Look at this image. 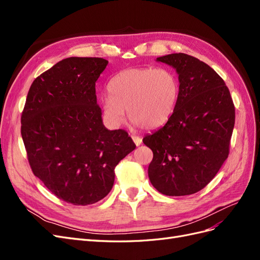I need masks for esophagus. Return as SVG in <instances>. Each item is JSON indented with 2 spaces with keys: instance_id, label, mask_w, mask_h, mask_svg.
<instances>
[{
  "instance_id": "esophagus-1",
  "label": "esophagus",
  "mask_w": 260,
  "mask_h": 260,
  "mask_svg": "<svg viewBox=\"0 0 260 260\" xmlns=\"http://www.w3.org/2000/svg\"><path fill=\"white\" fill-rule=\"evenodd\" d=\"M131 138H132L133 142H135V144H136L137 146H139V145L142 144V139H141L140 137H137V136H131Z\"/></svg>"
}]
</instances>
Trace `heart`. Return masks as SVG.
<instances>
[{
    "instance_id": "b5f03b06",
    "label": "heart",
    "mask_w": 260,
    "mask_h": 260,
    "mask_svg": "<svg viewBox=\"0 0 260 260\" xmlns=\"http://www.w3.org/2000/svg\"><path fill=\"white\" fill-rule=\"evenodd\" d=\"M109 95L102 108L112 127H120L128 112L130 121L144 129H157L174 114L180 93L176 75L166 68H129L112 78Z\"/></svg>"
}]
</instances>
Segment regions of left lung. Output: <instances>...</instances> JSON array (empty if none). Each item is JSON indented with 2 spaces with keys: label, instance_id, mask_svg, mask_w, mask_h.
I'll return each mask as SVG.
<instances>
[{
  "label": "left lung",
  "instance_id": "1",
  "mask_svg": "<svg viewBox=\"0 0 260 260\" xmlns=\"http://www.w3.org/2000/svg\"><path fill=\"white\" fill-rule=\"evenodd\" d=\"M176 69L178 103L166 124L143 139L153 151L148 178L168 196L201 191L229 155L235 109L222 78L205 62L183 53L157 57Z\"/></svg>",
  "mask_w": 260,
  "mask_h": 260
}]
</instances>
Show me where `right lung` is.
I'll return each mask as SVG.
<instances>
[{
	"label": "right lung",
	"instance_id": "add662e5",
	"mask_svg": "<svg viewBox=\"0 0 260 260\" xmlns=\"http://www.w3.org/2000/svg\"><path fill=\"white\" fill-rule=\"evenodd\" d=\"M108 60L68 57L36 78L21 114L34 175L58 199L90 205L111 192L115 167L136 148L124 130H108L95 82Z\"/></svg>",
	"mask_w": 260,
	"mask_h": 260
}]
</instances>
